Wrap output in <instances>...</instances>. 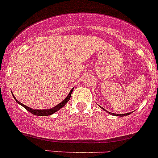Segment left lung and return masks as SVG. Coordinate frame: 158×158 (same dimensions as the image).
<instances>
[{"mask_svg":"<svg viewBox=\"0 0 158 158\" xmlns=\"http://www.w3.org/2000/svg\"><path fill=\"white\" fill-rule=\"evenodd\" d=\"M103 109V108H102ZM107 112H109L107 111ZM109 114H111V115H118V116H126V115H128L129 114H130V113H126V114H114V113H112V112H109Z\"/></svg>","mask_w":158,"mask_h":158,"instance_id":"1","label":"left lung"}]
</instances>
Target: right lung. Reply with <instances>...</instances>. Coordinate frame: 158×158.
Wrapping results in <instances>:
<instances>
[{"label": "right lung", "mask_w": 158, "mask_h": 158, "mask_svg": "<svg viewBox=\"0 0 158 158\" xmlns=\"http://www.w3.org/2000/svg\"><path fill=\"white\" fill-rule=\"evenodd\" d=\"M72 91H73V89L71 90V91H70V93H69V94L67 95V97L65 99H64V101H63L62 102H60V104H58L57 106H56L55 107L53 108H51V109H40V110H39V109H31V108L28 107V106H25V105H23L22 103L19 102V101L17 100V99L15 98V97L14 95H13V97H14V98L15 99V101L17 102L19 104H20L21 106H23L24 108H25L26 110H28V112H30L31 113H32L33 115H42V116H46V115H52V114L55 113L56 112H57L59 109H60L61 108L64 107V106H65L66 104H67V102H68V101L70 100V96H71V93Z\"/></svg>", "instance_id": "add662e5"}]
</instances>
